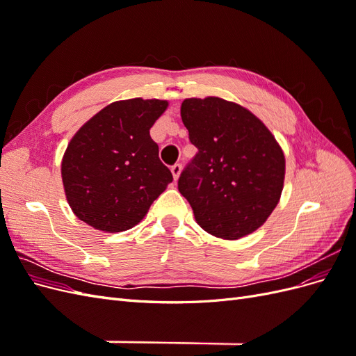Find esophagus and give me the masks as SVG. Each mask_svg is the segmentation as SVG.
I'll return each mask as SVG.
<instances>
[{"mask_svg": "<svg viewBox=\"0 0 356 356\" xmlns=\"http://www.w3.org/2000/svg\"><path fill=\"white\" fill-rule=\"evenodd\" d=\"M181 169H182V165H181V163H175L174 166L170 168V170H172V175H174L175 181L178 179V177H179V174H181Z\"/></svg>", "mask_w": 356, "mask_h": 356, "instance_id": "esophagus-1", "label": "esophagus"}]
</instances>
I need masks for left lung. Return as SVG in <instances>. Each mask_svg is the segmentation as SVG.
Masks as SVG:
<instances>
[{"instance_id": "obj_1", "label": "left lung", "mask_w": 356, "mask_h": 356, "mask_svg": "<svg viewBox=\"0 0 356 356\" xmlns=\"http://www.w3.org/2000/svg\"><path fill=\"white\" fill-rule=\"evenodd\" d=\"M182 123L196 156L178 190L203 230L222 239L255 232L281 199L285 157L270 131L243 106L221 98H190Z\"/></svg>"}]
</instances>
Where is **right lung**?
<instances>
[{
  "mask_svg": "<svg viewBox=\"0 0 356 356\" xmlns=\"http://www.w3.org/2000/svg\"><path fill=\"white\" fill-rule=\"evenodd\" d=\"M159 99L117 101L74 135L62 160L71 209L92 227L132 229L172 182L149 129L166 110Z\"/></svg>",
  "mask_w": 356,
  "mask_h": 356,
  "instance_id": "right-lung-1",
  "label": "right lung"
}]
</instances>
